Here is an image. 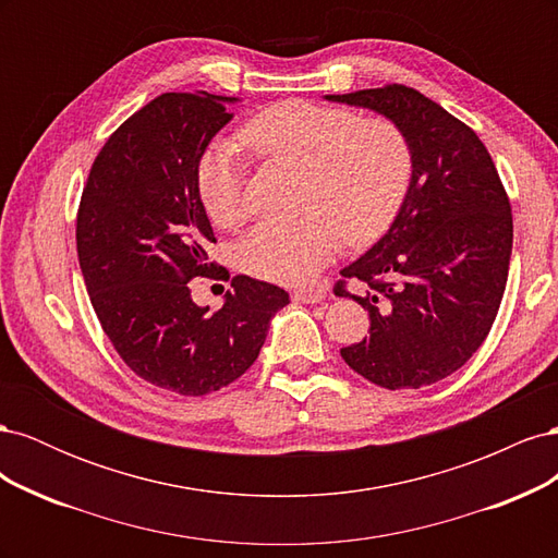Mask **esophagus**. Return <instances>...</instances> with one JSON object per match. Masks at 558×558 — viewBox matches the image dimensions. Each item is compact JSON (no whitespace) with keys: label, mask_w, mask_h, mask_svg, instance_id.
<instances>
[{"label":"esophagus","mask_w":558,"mask_h":558,"mask_svg":"<svg viewBox=\"0 0 558 558\" xmlns=\"http://www.w3.org/2000/svg\"><path fill=\"white\" fill-rule=\"evenodd\" d=\"M324 298L326 295L318 293V291H295L293 293V300L302 302V305H316V302H320Z\"/></svg>","instance_id":"34e87169"}]
</instances>
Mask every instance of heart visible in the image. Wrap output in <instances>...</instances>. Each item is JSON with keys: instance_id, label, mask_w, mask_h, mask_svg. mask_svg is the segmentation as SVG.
Here are the masks:
<instances>
[{"instance_id": "obj_1", "label": "heart", "mask_w": 558, "mask_h": 558, "mask_svg": "<svg viewBox=\"0 0 558 558\" xmlns=\"http://www.w3.org/2000/svg\"><path fill=\"white\" fill-rule=\"evenodd\" d=\"M240 144L253 156L300 172L293 221H265L238 244L246 275L283 286H305L347 244L375 242L391 226L412 179V148L386 118L300 99L277 102L242 125ZM246 160L232 142L214 144L197 167L202 207L216 226L244 216Z\"/></svg>"}]
</instances>
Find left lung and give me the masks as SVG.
I'll return each mask as SVG.
<instances>
[{"label":"left lung","mask_w":558,"mask_h":558,"mask_svg":"<svg viewBox=\"0 0 558 558\" xmlns=\"http://www.w3.org/2000/svg\"><path fill=\"white\" fill-rule=\"evenodd\" d=\"M328 102L396 123L412 148L408 195L381 238L342 277L369 314V337L344 363L381 388H421L456 373L492 330L508 283L512 209L486 146L459 118L414 88L386 86Z\"/></svg>","instance_id":"8db88e82"}]
</instances>
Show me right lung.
Listing matches in <instances>:
<instances>
[{
  "instance_id": "add662e5",
  "label": "right lung",
  "mask_w": 558,
  "mask_h": 558,
  "mask_svg": "<svg viewBox=\"0 0 558 558\" xmlns=\"http://www.w3.org/2000/svg\"><path fill=\"white\" fill-rule=\"evenodd\" d=\"M238 102L205 90L156 97L107 140L78 207V265L99 324L134 375L179 396L242 377L289 305L279 286L244 275L218 312L191 298V279L216 277L197 167Z\"/></svg>"
}]
</instances>
